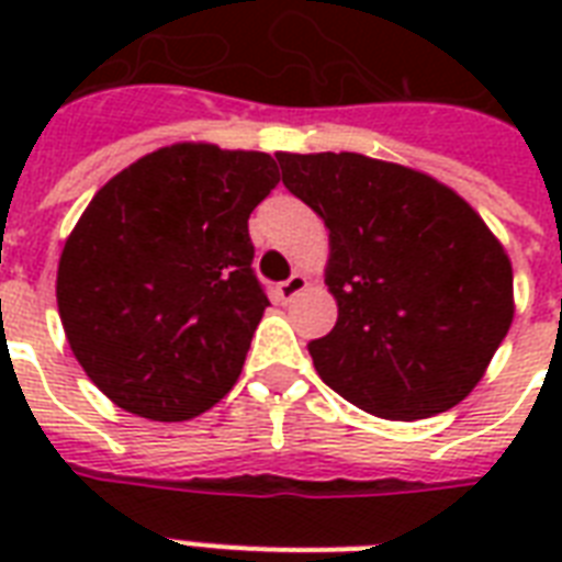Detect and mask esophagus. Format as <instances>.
Wrapping results in <instances>:
<instances>
[{
    "label": "esophagus",
    "mask_w": 562,
    "mask_h": 562,
    "mask_svg": "<svg viewBox=\"0 0 562 562\" xmlns=\"http://www.w3.org/2000/svg\"><path fill=\"white\" fill-rule=\"evenodd\" d=\"M306 285H308V277H306V273L294 271V273H291V277H289V280L280 282V285H277V294H280V297L285 300V303H291V300L297 297L300 291H306Z\"/></svg>",
    "instance_id": "1"
}]
</instances>
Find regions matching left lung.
<instances>
[{"label": "left lung", "mask_w": 562, "mask_h": 562, "mask_svg": "<svg viewBox=\"0 0 562 562\" xmlns=\"http://www.w3.org/2000/svg\"><path fill=\"white\" fill-rule=\"evenodd\" d=\"M329 227L333 333L317 375L361 411L423 419L467 396L514 321V271L481 215L423 171L364 154H277Z\"/></svg>", "instance_id": "8db88e82"}]
</instances>
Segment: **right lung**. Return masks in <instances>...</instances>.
<instances>
[{
  "mask_svg": "<svg viewBox=\"0 0 562 562\" xmlns=\"http://www.w3.org/2000/svg\"><path fill=\"white\" fill-rule=\"evenodd\" d=\"M277 183L271 154L180 143L95 192L60 254L57 312L119 408L180 423L236 384L271 306L247 218Z\"/></svg>",
  "mask_w": 562,
  "mask_h": 562,
  "instance_id": "add662e5",
  "label": "right lung"
}]
</instances>
